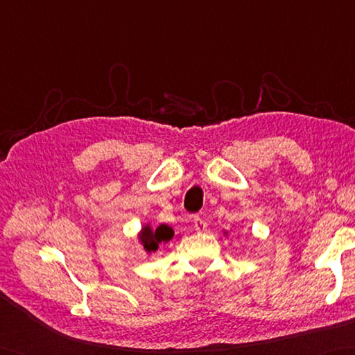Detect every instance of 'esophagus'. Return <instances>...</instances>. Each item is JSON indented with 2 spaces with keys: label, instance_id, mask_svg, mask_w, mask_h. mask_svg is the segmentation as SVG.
<instances>
[{
  "label": "esophagus",
  "instance_id": "34e87169",
  "mask_svg": "<svg viewBox=\"0 0 355 355\" xmlns=\"http://www.w3.org/2000/svg\"><path fill=\"white\" fill-rule=\"evenodd\" d=\"M193 225H195V230H197V232H205L207 229L206 221L202 220V218H200V216H195L193 218Z\"/></svg>",
  "mask_w": 355,
  "mask_h": 355
}]
</instances>
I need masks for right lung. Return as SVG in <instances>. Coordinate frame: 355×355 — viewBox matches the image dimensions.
<instances>
[{
    "label": "right lung",
    "mask_w": 355,
    "mask_h": 355,
    "mask_svg": "<svg viewBox=\"0 0 355 355\" xmlns=\"http://www.w3.org/2000/svg\"><path fill=\"white\" fill-rule=\"evenodd\" d=\"M172 236H173V230L169 227V225L162 224L158 225L155 230L150 229L149 225L143 227L139 239L141 245L145 247L146 252H155L158 248V244L168 243L169 239H172Z\"/></svg>",
    "instance_id": "add662e5"
}]
</instances>
